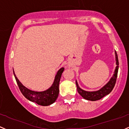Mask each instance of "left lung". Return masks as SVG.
<instances>
[{
	"mask_svg": "<svg viewBox=\"0 0 129 129\" xmlns=\"http://www.w3.org/2000/svg\"><path fill=\"white\" fill-rule=\"evenodd\" d=\"M115 55H116V60L117 67H116L114 75H113V76L111 77V80H110V81H109L105 86H104L102 88L100 89V90H97V91H94V92L85 91V90L81 89L79 87L77 82L76 81V87H77L78 92L79 94H80L84 99H86V100H91V101H95V100H100V99L103 98L104 96L109 94L111 91H112L113 89L114 88V85H115L116 84V81L117 72H118V69H119L118 57H117V53L116 51H115Z\"/></svg>",
	"mask_w": 129,
	"mask_h": 129,
	"instance_id": "obj_1",
	"label": "left lung"
}]
</instances>
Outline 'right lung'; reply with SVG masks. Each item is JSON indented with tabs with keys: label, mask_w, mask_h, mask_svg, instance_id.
Wrapping results in <instances>:
<instances>
[{
	"label": "right lung",
	"mask_w": 129,
	"mask_h": 129,
	"mask_svg": "<svg viewBox=\"0 0 129 129\" xmlns=\"http://www.w3.org/2000/svg\"><path fill=\"white\" fill-rule=\"evenodd\" d=\"M63 70H64L63 67L59 69L55 76L54 81L53 85L51 86L48 89L43 92H35L27 89L22 85L21 82L18 80V79L15 75L14 71L13 73L18 87H19L21 93L25 98L32 102L36 103L40 105L48 106L53 104L57 98L59 92V81H60V77H61L62 73Z\"/></svg>",
	"instance_id": "1"
}]
</instances>
